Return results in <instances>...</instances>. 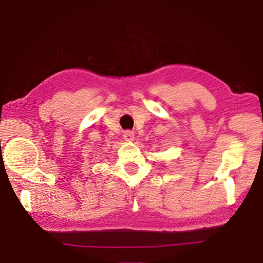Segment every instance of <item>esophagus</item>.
I'll return each instance as SVG.
<instances>
[{"instance_id": "obj_1", "label": "esophagus", "mask_w": 263, "mask_h": 263, "mask_svg": "<svg viewBox=\"0 0 263 263\" xmlns=\"http://www.w3.org/2000/svg\"><path fill=\"white\" fill-rule=\"evenodd\" d=\"M133 137H135V135H133L132 131H125V133H124L125 140H132Z\"/></svg>"}]
</instances>
